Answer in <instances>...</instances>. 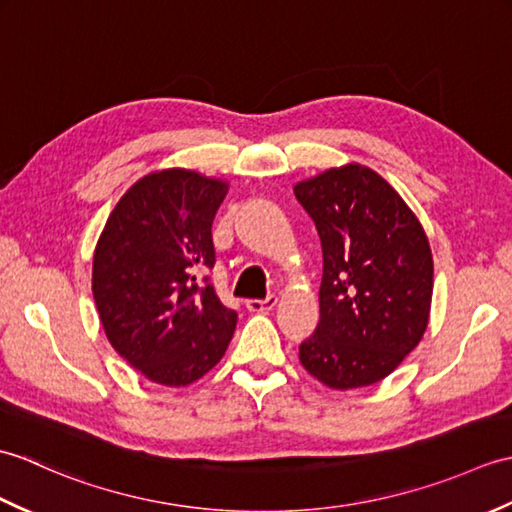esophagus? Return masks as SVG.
I'll use <instances>...</instances> for the list:
<instances>
[{
  "instance_id": "obj_1",
  "label": "esophagus",
  "mask_w": 512,
  "mask_h": 512,
  "mask_svg": "<svg viewBox=\"0 0 512 512\" xmlns=\"http://www.w3.org/2000/svg\"><path fill=\"white\" fill-rule=\"evenodd\" d=\"M275 306H277V297L275 295H270L268 299H248L246 301V308L250 312H268V310H273Z\"/></svg>"
}]
</instances>
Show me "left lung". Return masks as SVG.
Returning a JSON list of instances; mask_svg holds the SVG:
<instances>
[{"label":"left lung","mask_w":512,"mask_h":512,"mask_svg":"<svg viewBox=\"0 0 512 512\" xmlns=\"http://www.w3.org/2000/svg\"><path fill=\"white\" fill-rule=\"evenodd\" d=\"M323 250L317 330L299 361L323 385L356 389L389 376L422 339L433 257L418 217L376 171L328 169L295 187Z\"/></svg>","instance_id":"left-lung-1"}]
</instances>
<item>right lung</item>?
Wrapping results in <instances>:
<instances>
[{
	"label": "right lung",
	"instance_id": "add662e5",
	"mask_svg": "<svg viewBox=\"0 0 512 512\" xmlns=\"http://www.w3.org/2000/svg\"><path fill=\"white\" fill-rule=\"evenodd\" d=\"M224 180L189 169L140 178L94 250L92 295L107 341L151 383L184 387L224 356L237 312L217 299L211 226Z\"/></svg>",
	"mask_w": 512,
	"mask_h": 512
}]
</instances>
